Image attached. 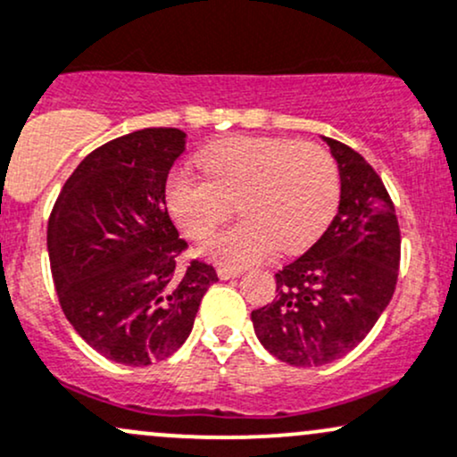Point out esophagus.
Wrapping results in <instances>:
<instances>
[{
    "label": "esophagus",
    "instance_id": "1",
    "mask_svg": "<svg viewBox=\"0 0 457 457\" xmlns=\"http://www.w3.org/2000/svg\"><path fill=\"white\" fill-rule=\"evenodd\" d=\"M217 275H219L220 279H232V278H238V275H240V269L219 267V269H217Z\"/></svg>",
    "mask_w": 457,
    "mask_h": 457
}]
</instances>
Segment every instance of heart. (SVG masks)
Here are the masks:
<instances>
[{"mask_svg": "<svg viewBox=\"0 0 457 457\" xmlns=\"http://www.w3.org/2000/svg\"><path fill=\"white\" fill-rule=\"evenodd\" d=\"M202 175L175 171L167 208L188 238L210 237L232 214H243L199 247L220 267H247L278 249L297 253L317 240L338 205V167L308 140L238 137L199 155Z\"/></svg>", "mask_w": 457, "mask_h": 457, "instance_id": "obj_1", "label": "heart"}]
</instances>
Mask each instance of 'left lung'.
Instances as JSON below:
<instances>
[{
	"label": "left lung",
	"instance_id": "obj_1",
	"mask_svg": "<svg viewBox=\"0 0 457 457\" xmlns=\"http://www.w3.org/2000/svg\"><path fill=\"white\" fill-rule=\"evenodd\" d=\"M323 140L338 162V212L302 258L275 273L278 299L252 312L262 347L293 367H323L362 343L399 275V223L382 178L345 143Z\"/></svg>",
	"mask_w": 457,
	"mask_h": 457
}]
</instances>
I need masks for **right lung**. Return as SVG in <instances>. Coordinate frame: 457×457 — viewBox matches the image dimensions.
<instances>
[{"label":"right lung","mask_w":457,"mask_h":457,"mask_svg":"<svg viewBox=\"0 0 457 457\" xmlns=\"http://www.w3.org/2000/svg\"><path fill=\"white\" fill-rule=\"evenodd\" d=\"M187 147L175 128H145L90 152L64 182L47 223V252L64 317L104 358L162 362L184 345L217 273L179 255L164 202Z\"/></svg>","instance_id":"right-lung-1"}]
</instances>
